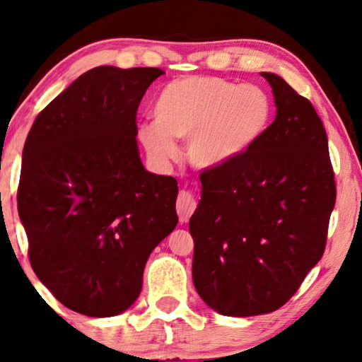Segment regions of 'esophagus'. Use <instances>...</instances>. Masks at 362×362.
<instances>
[{
    "mask_svg": "<svg viewBox=\"0 0 362 362\" xmlns=\"http://www.w3.org/2000/svg\"><path fill=\"white\" fill-rule=\"evenodd\" d=\"M197 209V198L190 190H182L177 198V214L180 223H187Z\"/></svg>",
    "mask_w": 362,
    "mask_h": 362,
    "instance_id": "34e87169",
    "label": "esophagus"
}]
</instances>
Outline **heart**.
I'll return each mask as SVG.
<instances>
[{"instance_id":"heart-1","label":"heart","mask_w":362,"mask_h":362,"mask_svg":"<svg viewBox=\"0 0 362 362\" xmlns=\"http://www.w3.org/2000/svg\"><path fill=\"white\" fill-rule=\"evenodd\" d=\"M272 100L262 88L213 76L172 81L154 104L156 120L138 138L158 164L177 156L174 139H187L185 156L198 169H218L249 151L272 120Z\"/></svg>"}]
</instances>
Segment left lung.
Here are the masks:
<instances>
[{"label":"left lung","instance_id":"obj_1","mask_svg":"<svg viewBox=\"0 0 362 362\" xmlns=\"http://www.w3.org/2000/svg\"><path fill=\"white\" fill-rule=\"evenodd\" d=\"M276 117L244 154L204 170L190 218L193 284L218 314L252 317L284 305L323 255L337 188L314 105L274 73Z\"/></svg>","mask_w":362,"mask_h":362}]
</instances>
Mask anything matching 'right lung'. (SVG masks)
<instances>
[{
    "label": "right lung",
    "instance_id": "1",
    "mask_svg": "<svg viewBox=\"0 0 362 362\" xmlns=\"http://www.w3.org/2000/svg\"><path fill=\"white\" fill-rule=\"evenodd\" d=\"M159 68L97 66L27 134L18 211L37 278L68 309L113 317L138 299L148 258L175 229L177 180L151 174L136 112Z\"/></svg>",
    "mask_w": 362,
    "mask_h": 362
}]
</instances>
